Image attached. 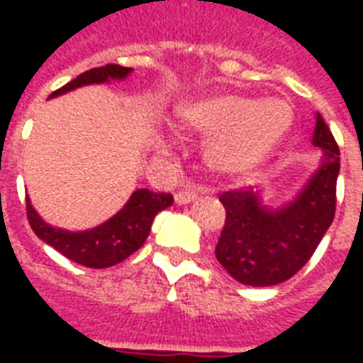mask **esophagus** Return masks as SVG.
Here are the masks:
<instances>
[{
	"label": "esophagus",
	"mask_w": 363,
	"mask_h": 363,
	"mask_svg": "<svg viewBox=\"0 0 363 363\" xmlns=\"http://www.w3.org/2000/svg\"><path fill=\"white\" fill-rule=\"evenodd\" d=\"M198 198V192L194 190H179L177 194H174V202L177 204H190V202H194Z\"/></svg>",
	"instance_id": "34e87169"
}]
</instances>
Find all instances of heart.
Listing matches in <instances>:
<instances>
[{"instance_id": "heart-1", "label": "heart", "mask_w": 363, "mask_h": 363, "mask_svg": "<svg viewBox=\"0 0 363 363\" xmlns=\"http://www.w3.org/2000/svg\"><path fill=\"white\" fill-rule=\"evenodd\" d=\"M182 130L210 138L206 163L212 171L237 177L252 171L276 150L294 122V111L280 96L213 95L182 106Z\"/></svg>"}]
</instances>
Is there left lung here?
Segmentation results:
<instances>
[{"label":"left lung","instance_id":"8db88e82","mask_svg":"<svg viewBox=\"0 0 363 363\" xmlns=\"http://www.w3.org/2000/svg\"><path fill=\"white\" fill-rule=\"evenodd\" d=\"M313 145L325 151L319 171L281 208H267L260 192L229 190L220 196L225 225L216 259L241 284L264 288L289 280L311 259L335 220L340 151L327 122L317 114Z\"/></svg>","mask_w":363,"mask_h":363}]
</instances>
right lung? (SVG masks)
<instances>
[{"mask_svg":"<svg viewBox=\"0 0 363 363\" xmlns=\"http://www.w3.org/2000/svg\"><path fill=\"white\" fill-rule=\"evenodd\" d=\"M132 74V67L106 64L103 67H93L85 74L77 75L74 82L66 83L62 89L54 91L50 96L64 95L91 83H104L111 79H124ZM173 204V196L165 192H151L147 189L135 190L126 206L114 213L111 220L87 231H66L52 228L35 212L27 198V218L30 228L44 243L54 247L66 259L87 268H108L118 264L135 252L150 235L153 218L161 210Z\"/></svg>","mask_w":363,"mask_h":363,"instance_id":"1","label":"right lung"}]
</instances>
